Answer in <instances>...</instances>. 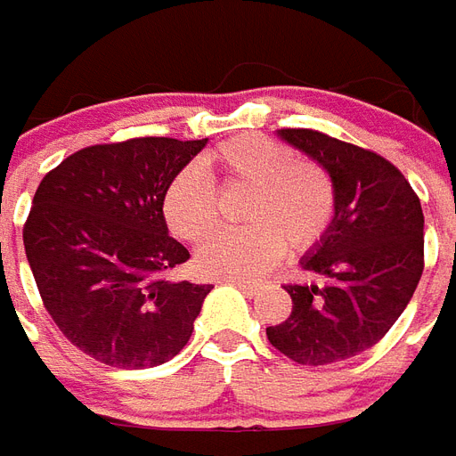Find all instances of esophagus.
Listing matches in <instances>:
<instances>
[{
	"label": "esophagus",
	"instance_id": "34e87169",
	"mask_svg": "<svg viewBox=\"0 0 456 456\" xmlns=\"http://www.w3.org/2000/svg\"><path fill=\"white\" fill-rule=\"evenodd\" d=\"M227 282H232V285H237L239 289H244V292H248V295H256V292H258V289H261V282H251V280L229 278Z\"/></svg>",
	"mask_w": 456,
	"mask_h": 456
}]
</instances>
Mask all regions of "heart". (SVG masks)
Instances as JSON below:
<instances>
[{
	"label": "heart",
	"instance_id": "b5f03b06",
	"mask_svg": "<svg viewBox=\"0 0 456 456\" xmlns=\"http://www.w3.org/2000/svg\"><path fill=\"white\" fill-rule=\"evenodd\" d=\"M248 191L239 232L210 239L198 254L205 273L254 278L285 256L306 254L319 244L336 217L331 174L314 159H297L285 142L246 133L205 151L200 167L176 171L161 195L168 229L183 241L200 244L219 224V198Z\"/></svg>",
	"mask_w": 456,
	"mask_h": 456
}]
</instances>
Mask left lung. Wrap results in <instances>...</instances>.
<instances>
[{"mask_svg": "<svg viewBox=\"0 0 456 456\" xmlns=\"http://www.w3.org/2000/svg\"><path fill=\"white\" fill-rule=\"evenodd\" d=\"M280 137L322 164L336 185V217L302 258L319 282H289L292 312L268 326L271 346L297 365H331L377 346L423 275V210L389 159L306 127Z\"/></svg>", "mask_w": 456, "mask_h": 456, "instance_id": "1", "label": "left lung"}]
</instances>
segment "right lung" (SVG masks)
Segmentation results:
<instances>
[{
	"label": "right lung",
	"instance_id": "add662e5",
	"mask_svg": "<svg viewBox=\"0 0 456 456\" xmlns=\"http://www.w3.org/2000/svg\"><path fill=\"white\" fill-rule=\"evenodd\" d=\"M208 140L91 144L45 174L23 224L43 306L103 365L144 370L178 355L212 285L171 280L191 258L168 237L161 195Z\"/></svg>",
	"mask_w": 456,
	"mask_h": 456
}]
</instances>
